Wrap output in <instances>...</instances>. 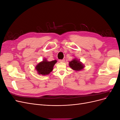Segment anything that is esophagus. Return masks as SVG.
Segmentation results:
<instances>
[{
	"instance_id": "obj_1",
	"label": "esophagus",
	"mask_w": 120,
	"mask_h": 120,
	"mask_svg": "<svg viewBox=\"0 0 120 120\" xmlns=\"http://www.w3.org/2000/svg\"><path fill=\"white\" fill-rule=\"evenodd\" d=\"M64 61H65V60H64V59H63V60H59V61H60V62H64Z\"/></svg>"
}]
</instances>
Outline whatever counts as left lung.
<instances>
[{
    "label": "left lung",
    "mask_w": 120,
    "mask_h": 120,
    "mask_svg": "<svg viewBox=\"0 0 120 120\" xmlns=\"http://www.w3.org/2000/svg\"><path fill=\"white\" fill-rule=\"evenodd\" d=\"M69 66L70 67L75 71H80L83 70L85 68V66L80 60H79L77 59H75L69 62Z\"/></svg>",
    "instance_id": "obj_1"
}]
</instances>
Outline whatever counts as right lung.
<instances>
[{
    "label": "right lung",
    "mask_w": 120,
    "mask_h": 120,
    "mask_svg": "<svg viewBox=\"0 0 120 120\" xmlns=\"http://www.w3.org/2000/svg\"><path fill=\"white\" fill-rule=\"evenodd\" d=\"M56 63V60L49 61L46 59H44L35 67V70L39 75H48L52 71L54 64Z\"/></svg>",
    "instance_id": "right-lung-1"
}]
</instances>
